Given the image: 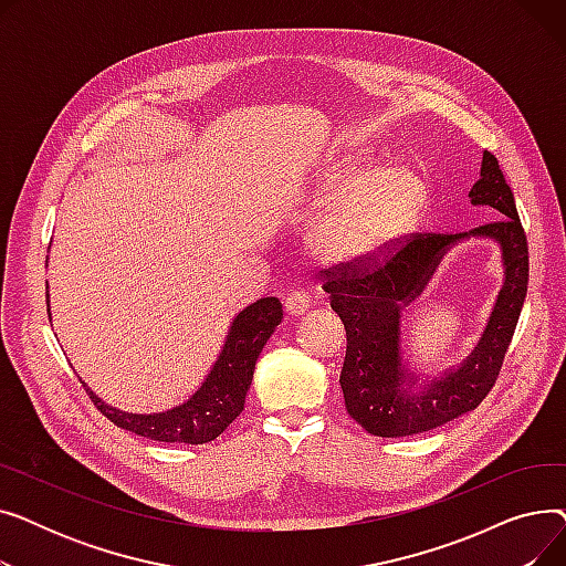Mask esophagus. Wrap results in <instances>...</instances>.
Segmentation results:
<instances>
[{"mask_svg": "<svg viewBox=\"0 0 566 566\" xmlns=\"http://www.w3.org/2000/svg\"><path fill=\"white\" fill-rule=\"evenodd\" d=\"M310 307H312V301H310V295L303 293V291L289 293L286 301H284V310H286L289 316H301V314H305Z\"/></svg>", "mask_w": 566, "mask_h": 566, "instance_id": "obj_1", "label": "esophagus"}]
</instances>
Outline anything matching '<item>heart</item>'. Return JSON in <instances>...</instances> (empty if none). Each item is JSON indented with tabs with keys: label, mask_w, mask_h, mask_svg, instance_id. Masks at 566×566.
I'll list each match as a JSON object with an SVG mask.
<instances>
[{
	"label": "heart",
	"mask_w": 566,
	"mask_h": 566,
	"mask_svg": "<svg viewBox=\"0 0 566 566\" xmlns=\"http://www.w3.org/2000/svg\"><path fill=\"white\" fill-rule=\"evenodd\" d=\"M385 163L371 148H350L321 174L312 192L316 206L331 208L312 229L310 245L335 263L380 256L399 245L418 224L427 188L420 171Z\"/></svg>",
	"instance_id": "heart-1"
}]
</instances>
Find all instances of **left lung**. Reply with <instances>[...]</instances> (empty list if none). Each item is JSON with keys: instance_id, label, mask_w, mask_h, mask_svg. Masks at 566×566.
Here are the masks:
<instances>
[{"instance_id": "8db88e82", "label": "left lung", "mask_w": 566, "mask_h": 566, "mask_svg": "<svg viewBox=\"0 0 566 566\" xmlns=\"http://www.w3.org/2000/svg\"><path fill=\"white\" fill-rule=\"evenodd\" d=\"M472 206H491L500 220L454 235H415L374 273L323 284L346 331L339 376L350 418L380 438H403L448 424L482 403L495 385L527 293V241L514 192L489 151L468 192ZM465 240H491L501 250L503 286L485 333L454 368L424 375L409 367L400 346V318L428 285L447 252Z\"/></svg>"}]
</instances>
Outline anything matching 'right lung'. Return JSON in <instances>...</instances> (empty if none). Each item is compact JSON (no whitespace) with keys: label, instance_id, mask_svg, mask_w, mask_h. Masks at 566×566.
Returning <instances> with one entry per match:
<instances>
[{"label":"right lung","instance_id":"right-lung-1","mask_svg":"<svg viewBox=\"0 0 566 566\" xmlns=\"http://www.w3.org/2000/svg\"><path fill=\"white\" fill-rule=\"evenodd\" d=\"M45 298L50 307V291H45ZM280 323L282 303L273 295L243 307L231 318L224 344L199 388L184 403L160 412H128L109 406L84 380L82 382L96 408L118 429L158 442H211L243 412L256 358Z\"/></svg>","mask_w":566,"mask_h":566}]
</instances>
